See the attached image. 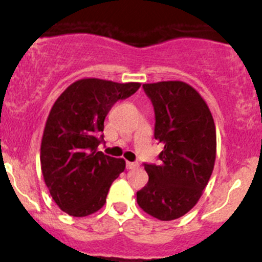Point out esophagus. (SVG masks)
Returning <instances> with one entry per match:
<instances>
[{
	"label": "esophagus",
	"mask_w": 262,
	"mask_h": 262,
	"mask_svg": "<svg viewBox=\"0 0 262 262\" xmlns=\"http://www.w3.org/2000/svg\"><path fill=\"white\" fill-rule=\"evenodd\" d=\"M137 167H138V163L137 162H126V168L128 170H134Z\"/></svg>",
	"instance_id": "34e87169"
}]
</instances>
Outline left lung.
<instances>
[{"mask_svg": "<svg viewBox=\"0 0 262 262\" xmlns=\"http://www.w3.org/2000/svg\"><path fill=\"white\" fill-rule=\"evenodd\" d=\"M143 89L155 107V138L163 150L160 165L144 163L149 179L137 203L153 218L173 221L195 207L212 176L215 124L205 100L186 82L144 83Z\"/></svg>", "mask_w": 262, "mask_h": 262, "instance_id": "left-lung-1", "label": "left lung"}]
</instances>
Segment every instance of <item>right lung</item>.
<instances>
[{"label":"right lung","instance_id":"add662e5","mask_svg":"<svg viewBox=\"0 0 262 262\" xmlns=\"http://www.w3.org/2000/svg\"><path fill=\"white\" fill-rule=\"evenodd\" d=\"M139 87V82L82 78L55 100L41 138L40 163L60 210L86 216L104 207L113 181L125 168L123 158L97 149L104 120L118 100L132 96Z\"/></svg>","mask_w":262,"mask_h":262}]
</instances>
